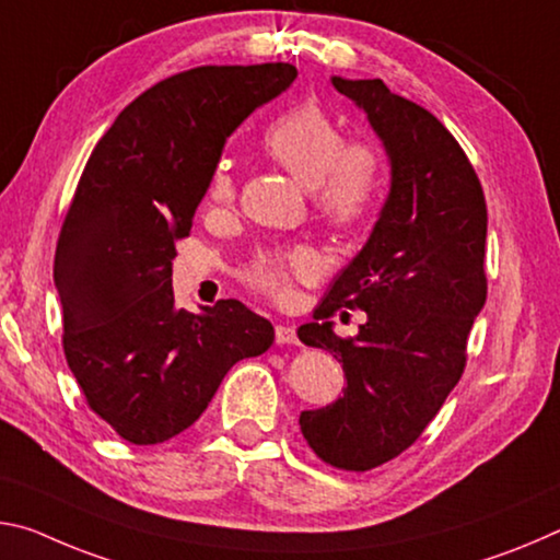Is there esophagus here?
Wrapping results in <instances>:
<instances>
[{
    "mask_svg": "<svg viewBox=\"0 0 560 560\" xmlns=\"http://www.w3.org/2000/svg\"><path fill=\"white\" fill-rule=\"evenodd\" d=\"M275 342H278L280 347L282 345H298L295 327H290V325H278V327H275Z\"/></svg>",
    "mask_w": 560,
    "mask_h": 560,
    "instance_id": "obj_1",
    "label": "esophagus"
}]
</instances>
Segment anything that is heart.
<instances>
[{"instance_id":"1","label":"heart","mask_w":560,"mask_h":560,"mask_svg":"<svg viewBox=\"0 0 560 560\" xmlns=\"http://www.w3.org/2000/svg\"><path fill=\"white\" fill-rule=\"evenodd\" d=\"M265 151L292 176L310 186L315 206L327 223L354 228L377 208L387 180V159L370 139H345L342 126L323 106L305 101L282 112L265 128ZM237 173L231 161H220L208 183L213 206L233 203ZM317 272V258L302 245L268 250L245 272L247 285L270 300H288L300 280Z\"/></svg>"}]
</instances>
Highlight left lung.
I'll list each match as a JSON object with an SVG mask.
<instances>
[{
  "label": "left lung",
  "instance_id": "left-lung-1",
  "mask_svg": "<svg viewBox=\"0 0 560 560\" xmlns=\"http://www.w3.org/2000/svg\"><path fill=\"white\" fill-rule=\"evenodd\" d=\"M364 108L392 161V188L360 255L337 275L317 323L298 337L342 364L335 405L300 415L325 464L370 471L417 442L462 380L466 340L487 302V198L471 161L444 124L382 79H332ZM364 308L357 338L328 317Z\"/></svg>",
  "mask_w": 560,
  "mask_h": 560
}]
</instances>
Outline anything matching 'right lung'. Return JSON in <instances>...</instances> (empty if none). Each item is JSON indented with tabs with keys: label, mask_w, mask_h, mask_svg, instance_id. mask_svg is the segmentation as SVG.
<instances>
[{
	"label": "right lung",
	"mask_w": 560,
	"mask_h": 560,
	"mask_svg": "<svg viewBox=\"0 0 560 560\" xmlns=\"http://www.w3.org/2000/svg\"><path fill=\"white\" fill-rule=\"evenodd\" d=\"M295 77L282 61L173 73L89 155L54 255L61 345L89 409L126 442L186 432L235 362L270 350L272 325L243 302L178 310L171 265L225 139Z\"/></svg>",
	"instance_id": "right-lung-1"
}]
</instances>
